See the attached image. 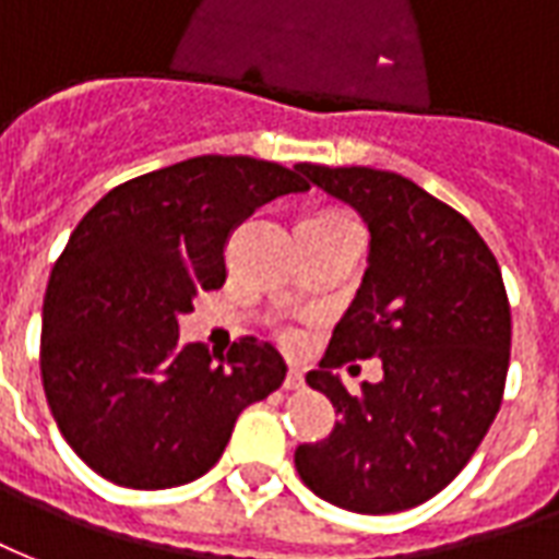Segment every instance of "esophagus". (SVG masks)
Returning a JSON list of instances; mask_svg holds the SVG:
<instances>
[{"label": "esophagus", "mask_w": 559, "mask_h": 559, "mask_svg": "<svg viewBox=\"0 0 559 559\" xmlns=\"http://www.w3.org/2000/svg\"><path fill=\"white\" fill-rule=\"evenodd\" d=\"M283 386L285 390H304V372L300 369H288Z\"/></svg>", "instance_id": "esophagus-1"}]
</instances>
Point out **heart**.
<instances>
[{
    "label": "heart",
    "mask_w": 559,
    "mask_h": 559,
    "mask_svg": "<svg viewBox=\"0 0 559 559\" xmlns=\"http://www.w3.org/2000/svg\"><path fill=\"white\" fill-rule=\"evenodd\" d=\"M330 214H336V211H330Z\"/></svg>",
    "instance_id": "1"
}]
</instances>
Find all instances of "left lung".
I'll return each instance as SVG.
<instances>
[{"mask_svg": "<svg viewBox=\"0 0 559 559\" xmlns=\"http://www.w3.org/2000/svg\"><path fill=\"white\" fill-rule=\"evenodd\" d=\"M295 169L369 226L364 283L307 374L340 423L297 447V474L360 515L419 507L471 462L503 402L512 319L495 252L455 207L402 175ZM369 356L382 357L385 378L348 394L332 369Z\"/></svg>", "mask_w": 559, "mask_h": 559, "instance_id": "left-lung-1", "label": "left lung"}]
</instances>
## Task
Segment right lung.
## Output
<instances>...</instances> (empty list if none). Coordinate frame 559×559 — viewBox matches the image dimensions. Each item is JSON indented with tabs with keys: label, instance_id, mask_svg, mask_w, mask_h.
Segmentation results:
<instances>
[{
	"label": "right lung",
	"instance_id": "obj_1",
	"mask_svg": "<svg viewBox=\"0 0 559 559\" xmlns=\"http://www.w3.org/2000/svg\"><path fill=\"white\" fill-rule=\"evenodd\" d=\"M297 169L205 154L118 185L73 229L44 297L52 419L95 474L173 488L207 474L235 419L285 381L271 342L214 357L178 340L199 292L226 283V240L255 207L304 193Z\"/></svg>",
	"mask_w": 559,
	"mask_h": 559
}]
</instances>
